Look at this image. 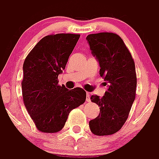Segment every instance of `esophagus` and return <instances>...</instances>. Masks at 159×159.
<instances>
[{"mask_svg":"<svg viewBox=\"0 0 159 159\" xmlns=\"http://www.w3.org/2000/svg\"><path fill=\"white\" fill-rule=\"evenodd\" d=\"M86 100L88 101V102H90V100H91V97H90V94L88 93V92H87V95H86Z\"/></svg>","mask_w":159,"mask_h":159,"instance_id":"esophagus-1","label":"esophagus"}]
</instances>
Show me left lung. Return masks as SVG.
Wrapping results in <instances>:
<instances>
[{
    "mask_svg": "<svg viewBox=\"0 0 159 159\" xmlns=\"http://www.w3.org/2000/svg\"><path fill=\"white\" fill-rule=\"evenodd\" d=\"M86 40L99 64V75L108 88L102 97L91 96L99 107V115L89 122V127L95 135L115 134L127 121L135 99L134 60L122 38L116 33L90 34Z\"/></svg>",
    "mask_w": 159,
    "mask_h": 159,
    "instance_id": "left-lung-1",
    "label": "left lung"
}]
</instances>
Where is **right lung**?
I'll use <instances>...</instances> for the list:
<instances>
[{
    "label": "right lung",
    "instance_id": "obj_1",
    "mask_svg": "<svg viewBox=\"0 0 159 159\" xmlns=\"http://www.w3.org/2000/svg\"><path fill=\"white\" fill-rule=\"evenodd\" d=\"M80 35L60 33L42 38L23 64L22 95L25 107L36 128L56 133L64 127L74 108L85 102L86 92L80 88L68 90L58 84Z\"/></svg>",
    "mask_w": 159,
    "mask_h": 159
}]
</instances>
